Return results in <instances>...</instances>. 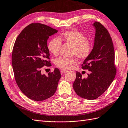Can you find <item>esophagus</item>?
Instances as JSON below:
<instances>
[{"mask_svg": "<svg viewBox=\"0 0 128 128\" xmlns=\"http://www.w3.org/2000/svg\"><path fill=\"white\" fill-rule=\"evenodd\" d=\"M68 70H64V69H62V70H60V72H62V73H64V72H67Z\"/></svg>", "mask_w": 128, "mask_h": 128, "instance_id": "34e87169", "label": "esophagus"}]
</instances>
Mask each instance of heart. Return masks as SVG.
<instances>
[{"mask_svg":"<svg viewBox=\"0 0 128 128\" xmlns=\"http://www.w3.org/2000/svg\"><path fill=\"white\" fill-rule=\"evenodd\" d=\"M62 42L72 45V54L81 59L87 58L93 48L92 43L87 40V38L82 33L78 30H70L62 33L58 38H55L50 40L47 46L50 52L54 56H58ZM75 64L76 59L74 58L60 57L55 60L56 66L64 70L71 68Z\"/></svg>","mask_w":128,"mask_h":128,"instance_id":"b5f03b06","label":"heart"}]
</instances>
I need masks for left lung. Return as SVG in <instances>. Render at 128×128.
Segmentation results:
<instances>
[{"mask_svg":"<svg viewBox=\"0 0 128 128\" xmlns=\"http://www.w3.org/2000/svg\"><path fill=\"white\" fill-rule=\"evenodd\" d=\"M92 26L95 29L94 46L82 64L83 70H88L90 73L87 78L82 79L80 72H76V77L72 85L78 95L90 100L98 98L106 90L116 73L112 38L101 23L95 22Z\"/></svg>","mask_w":128,"mask_h":128,"instance_id":"obj_1","label":"left lung"}]
</instances>
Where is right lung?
Returning a JSON list of instances; mask_svg holds the SVG:
<instances>
[{
    "label": "right lung",
    "mask_w": 128,
    "mask_h": 128,
    "mask_svg": "<svg viewBox=\"0 0 128 128\" xmlns=\"http://www.w3.org/2000/svg\"><path fill=\"white\" fill-rule=\"evenodd\" d=\"M58 30L46 25L33 23L26 27L17 37L12 54L15 80L19 89L27 98L41 101L56 92L61 78L60 70L54 68L48 75L42 74L44 66H51L47 47L49 37Z\"/></svg>",
    "instance_id": "right-lung-1"
}]
</instances>
